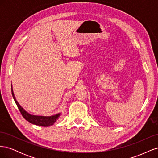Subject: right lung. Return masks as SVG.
<instances>
[{"label": "right lung", "mask_w": 158, "mask_h": 158, "mask_svg": "<svg viewBox=\"0 0 158 158\" xmlns=\"http://www.w3.org/2000/svg\"><path fill=\"white\" fill-rule=\"evenodd\" d=\"M11 90H12V94L14 102H15L16 104L17 105V106L19 110H20L22 115L26 121L30 122V123L33 124V125H38V126L48 127V126L53 125V124L57 121V119H58L59 117H60L61 114L60 113H56L54 114V115H51V116H38V115H33V114H30L29 113H27L25 109H23V108L17 102L15 96H14V94L13 92L12 85H11Z\"/></svg>", "instance_id": "obj_1"}]
</instances>
